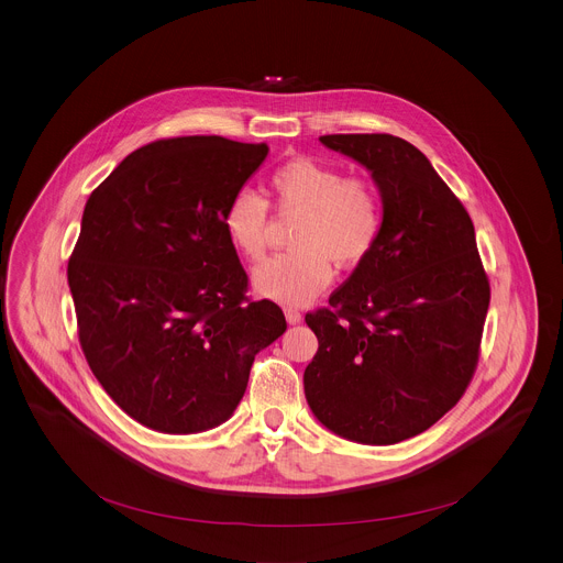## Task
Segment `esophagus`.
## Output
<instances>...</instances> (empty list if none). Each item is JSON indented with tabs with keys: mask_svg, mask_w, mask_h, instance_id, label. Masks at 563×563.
Wrapping results in <instances>:
<instances>
[{
	"mask_svg": "<svg viewBox=\"0 0 563 563\" xmlns=\"http://www.w3.org/2000/svg\"><path fill=\"white\" fill-rule=\"evenodd\" d=\"M285 318H287L289 325H296V323H300V320H302V313L296 307H285Z\"/></svg>",
	"mask_w": 563,
	"mask_h": 563,
	"instance_id": "1",
	"label": "esophagus"
}]
</instances>
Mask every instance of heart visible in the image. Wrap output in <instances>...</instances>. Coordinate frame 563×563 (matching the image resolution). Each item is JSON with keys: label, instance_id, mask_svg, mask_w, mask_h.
Masks as SVG:
<instances>
[{"label": "heart", "instance_id": "b5f03b06", "mask_svg": "<svg viewBox=\"0 0 563 563\" xmlns=\"http://www.w3.org/2000/svg\"><path fill=\"white\" fill-rule=\"evenodd\" d=\"M269 205L280 218H296L291 250L258 265L254 287L285 305H305L323 291L334 276L332 263L341 269L365 265L385 229V202L374 180L313 157H294L269 174L267 200L238 191L222 209L227 240L245 261L265 256Z\"/></svg>", "mask_w": 563, "mask_h": 563}]
</instances>
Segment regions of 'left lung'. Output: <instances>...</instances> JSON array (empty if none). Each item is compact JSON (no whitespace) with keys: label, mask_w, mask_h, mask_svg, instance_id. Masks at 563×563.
Here are the masks:
<instances>
[{"label":"left lung","mask_w":563,"mask_h":563,"mask_svg":"<svg viewBox=\"0 0 563 563\" xmlns=\"http://www.w3.org/2000/svg\"><path fill=\"white\" fill-rule=\"evenodd\" d=\"M372 172L385 229L372 258L305 316L318 352L305 396L332 432L391 445L432 428L465 394L481 354L490 280L474 224L408 140L320 135Z\"/></svg>","instance_id":"obj_1"}]
</instances>
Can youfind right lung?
<instances>
[{
	"label": "right lung",
	"instance_id": "1",
	"mask_svg": "<svg viewBox=\"0 0 563 563\" xmlns=\"http://www.w3.org/2000/svg\"><path fill=\"white\" fill-rule=\"evenodd\" d=\"M269 146L155 140L87 200L68 258L77 336L104 391L137 423L191 434L227 421L283 309L247 296L222 209Z\"/></svg>",
	"mask_w": 563,
	"mask_h": 563
}]
</instances>
